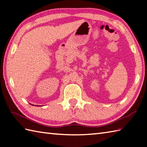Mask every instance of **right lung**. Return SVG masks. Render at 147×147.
<instances>
[{"mask_svg":"<svg viewBox=\"0 0 147 147\" xmlns=\"http://www.w3.org/2000/svg\"><path fill=\"white\" fill-rule=\"evenodd\" d=\"M35 106H39V105H35Z\"/></svg>","mask_w":147,"mask_h":147,"instance_id":"1","label":"right lung"}]
</instances>
